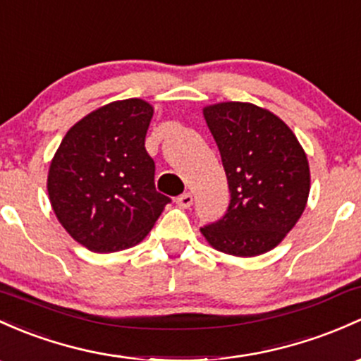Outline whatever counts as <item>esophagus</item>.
<instances>
[{"instance_id": "1", "label": "esophagus", "mask_w": 361, "mask_h": 361, "mask_svg": "<svg viewBox=\"0 0 361 361\" xmlns=\"http://www.w3.org/2000/svg\"><path fill=\"white\" fill-rule=\"evenodd\" d=\"M177 204H179L180 208H189L192 204V195L191 192H184V195H180L177 197Z\"/></svg>"}]
</instances>
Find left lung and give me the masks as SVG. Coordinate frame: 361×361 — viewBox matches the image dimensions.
I'll return each mask as SVG.
<instances>
[{"label": "left lung", "instance_id": "left-lung-1", "mask_svg": "<svg viewBox=\"0 0 361 361\" xmlns=\"http://www.w3.org/2000/svg\"><path fill=\"white\" fill-rule=\"evenodd\" d=\"M219 146L231 203L201 234L215 250L257 257L296 226L310 192V166L293 130L272 111L227 102L203 108Z\"/></svg>", "mask_w": 361, "mask_h": 361}]
</instances>
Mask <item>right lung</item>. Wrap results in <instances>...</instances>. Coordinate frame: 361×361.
<instances>
[{
	"instance_id": "obj_1",
	"label": "right lung",
	"mask_w": 361,
	"mask_h": 361,
	"mask_svg": "<svg viewBox=\"0 0 361 361\" xmlns=\"http://www.w3.org/2000/svg\"><path fill=\"white\" fill-rule=\"evenodd\" d=\"M153 106L130 98L91 111L61 139L48 172V195L65 231L94 253L135 246L170 197L154 189L145 148Z\"/></svg>"
}]
</instances>
